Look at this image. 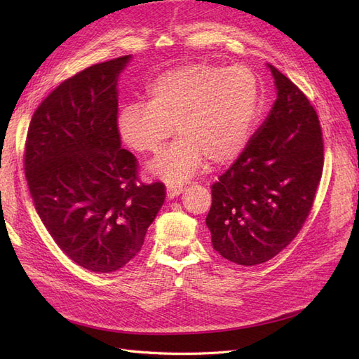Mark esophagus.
<instances>
[{
  "label": "esophagus",
  "mask_w": 359,
  "mask_h": 359,
  "mask_svg": "<svg viewBox=\"0 0 359 359\" xmlns=\"http://www.w3.org/2000/svg\"><path fill=\"white\" fill-rule=\"evenodd\" d=\"M168 198L169 199H173V198H177V196H180L182 191H184V189H182V186L181 184H169L168 186Z\"/></svg>",
  "instance_id": "obj_1"
}]
</instances>
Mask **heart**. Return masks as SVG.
<instances>
[{"mask_svg": "<svg viewBox=\"0 0 359 359\" xmlns=\"http://www.w3.org/2000/svg\"><path fill=\"white\" fill-rule=\"evenodd\" d=\"M146 102H129L117 114L118 135L140 155L158 152L180 135L151 165L149 172L178 184L205 164L233 161L255 128L260 83L247 65L189 64L154 79Z\"/></svg>", "mask_w": 359, "mask_h": 359, "instance_id": "heart-1", "label": "heart"}]
</instances>
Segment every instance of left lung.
<instances>
[{"instance_id":"obj_1","label":"left lung","mask_w":359,"mask_h":359,"mask_svg":"<svg viewBox=\"0 0 359 359\" xmlns=\"http://www.w3.org/2000/svg\"><path fill=\"white\" fill-rule=\"evenodd\" d=\"M266 67L277 99L239 158L212 186L205 219L213 248L245 266L273 259L299 234L325 163L316 109L290 79Z\"/></svg>"}]
</instances>
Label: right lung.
<instances>
[{
    "label": "right lung",
    "instance_id": "obj_1",
    "mask_svg": "<svg viewBox=\"0 0 359 359\" xmlns=\"http://www.w3.org/2000/svg\"><path fill=\"white\" fill-rule=\"evenodd\" d=\"M121 56L67 79L34 111L25 142V178L34 208L57 247L77 265L108 274L126 266L164 203L161 182L137 178L120 147Z\"/></svg>",
    "mask_w": 359,
    "mask_h": 359
}]
</instances>
